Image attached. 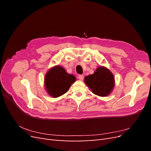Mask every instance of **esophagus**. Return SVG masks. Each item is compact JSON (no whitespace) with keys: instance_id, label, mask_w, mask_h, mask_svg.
I'll return each mask as SVG.
<instances>
[{"instance_id":"34e87169","label":"esophagus","mask_w":151,"mask_h":151,"mask_svg":"<svg viewBox=\"0 0 151 151\" xmlns=\"http://www.w3.org/2000/svg\"><path fill=\"white\" fill-rule=\"evenodd\" d=\"M78 79L80 81H83V79H84V76L83 75H79L78 76Z\"/></svg>"}]
</instances>
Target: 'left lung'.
Segmentation results:
<instances>
[{
  "label": "left lung",
  "instance_id": "left-lung-1",
  "mask_svg": "<svg viewBox=\"0 0 151 151\" xmlns=\"http://www.w3.org/2000/svg\"><path fill=\"white\" fill-rule=\"evenodd\" d=\"M84 83L94 94L101 97L110 94L115 84L112 72L103 66L98 67L94 74L86 76Z\"/></svg>",
  "mask_w": 151,
  "mask_h": 151
}]
</instances>
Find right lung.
I'll use <instances>...</instances> for the list:
<instances>
[{
	"label": "right lung",
	"instance_id": "1",
	"mask_svg": "<svg viewBox=\"0 0 151 151\" xmlns=\"http://www.w3.org/2000/svg\"><path fill=\"white\" fill-rule=\"evenodd\" d=\"M76 81V77L69 74L63 67L56 65L48 70L44 79L45 89L48 95L58 98L66 93L71 85Z\"/></svg>",
	"mask_w": 151,
	"mask_h": 151
}]
</instances>
